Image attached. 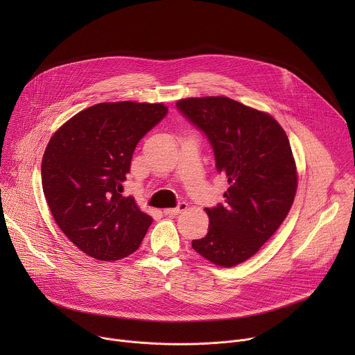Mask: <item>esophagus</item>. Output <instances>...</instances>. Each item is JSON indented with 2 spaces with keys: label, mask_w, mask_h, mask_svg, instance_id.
<instances>
[{
  "label": "esophagus",
  "mask_w": 355,
  "mask_h": 355,
  "mask_svg": "<svg viewBox=\"0 0 355 355\" xmlns=\"http://www.w3.org/2000/svg\"><path fill=\"white\" fill-rule=\"evenodd\" d=\"M187 208H188V204H187V202H180L177 208H168V209H164V215L175 216V215H180V214H182L184 211H187Z\"/></svg>",
  "instance_id": "34e87169"
}]
</instances>
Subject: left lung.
I'll return each mask as SVG.
<instances>
[{"label":"left lung","instance_id":"8db88e82","mask_svg":"<svg viewBox=\"0 0 355 355\" xmlns=\"http://www.w3.org/2000/svg\"><path fill=\"white\" fill-rule=\"evenodd\" d=\"M178 111L208 137L230 187L225 205L207 208L208 234L192 248L211 263L234 267L261 248L286 218L297 187L291 144L268 114L227 96L185 98Z\"/></svg>","mask_w":355,"mask_h":355}]
</instances>
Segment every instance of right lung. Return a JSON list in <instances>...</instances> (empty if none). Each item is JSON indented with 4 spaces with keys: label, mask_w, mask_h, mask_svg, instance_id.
Returning a JSON list of instances; mask_svg holds the SVG:
<instances>
[{
    "label": "right lung",
    "mask_w": 355,
    "mask_h": 355,
    "mask_svg": "<svg viewBox=\"0 0 355 355\" xmlns=\"http://www.w3.org/2000/svg\"><path fill=\"white\" fill-rule=\"evenodd\" d=\"M168 110L122 101L92 105L50 139L42 159V187L53 219L85 254L115 261L135 252L153 222L123 196L139 140Z\"/></svg>",
    "instance_id": "1"
}]
</instances>
